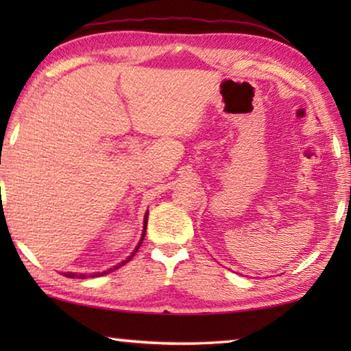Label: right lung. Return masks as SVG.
Instances as JSON below:
<instances>
[{"label":"right lung","mask_w":351,"mask_h":351,"mask_svg":"<svg viewBox=\"0 0 351 351\" xmlns=\"http://www.w3.org/2000/svg\"><path fill=\"white\" fill-rule=\"evenodd\" d=\"M147 219H148V210H147V213H145V217H144V229H142V235H141V240H139V243H138V246L134 247V251L128 255V257L125 258V260H122L121 263H117L116 266H112V268H110V269H106V271H102V272H93V274H90V276H86V274H75V272H64V277H69V278H86V277H100V276H106V274H110V272H112V271H116V269H119L121 268V266H123L125 263H128L130 260H132L133 257H134V254L138 252V249L141 247V245H142V240H144V237H145V229H147Z\"/></svg>","instance_id":"add662e5"}]
</instances>
